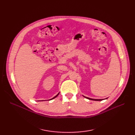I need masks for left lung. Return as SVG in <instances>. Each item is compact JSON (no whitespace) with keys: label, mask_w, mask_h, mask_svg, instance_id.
Returning <instances> with one entry per match:
<instances>
[{"label":"left lung","mask_w":135,"mask_h":135,"mask_svg":"<svg viewBox=\"0 0 135 135\" xmlns=\"http://www.w3.org/2000/svg\"><path fill=\"white\" fill-rule=\"evenodd\" d=\"M85 98H86L87 99H89V100H93V101H102L103 100H105V99H107L108 98H104V99H93V98H89V97H87L86 96H83Z\"/></svg>","instance_id":"8db88e82"}]
</instances>
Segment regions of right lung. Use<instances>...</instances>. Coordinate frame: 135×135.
Returning <instances> with one entry per match:
<instances>
[{"label":"right lung","instance_id":"obj_1","mask_svg":"<svg viewBox=\"0 0 135 135\" xmlns=\"http://www.w3.org/2000/svg\"><path fill=\"white\" fill-rule=\"evenodd\" d=\"M59 94H60V93H59V94H57V95H56V96H55V97H53V98H51V99H50V100H52V99H54V98H56V97H57V96H58V95H59Z\"/></svg>","mask_w":135,"mask_h":135}]
</instances>
